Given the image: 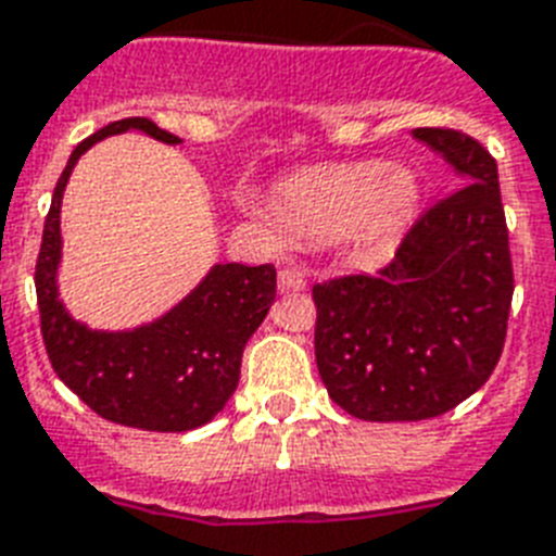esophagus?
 Listing matches in <instances>:
<instances>
[{
    "label": "esophagus",
    "instance_id": "34e87169",
    "mask_svg": "<svg viewBox=\"0 0 556 556\" xmlns=\"http://www.w3.org/2000/svg\"><path fill=\"white\" fill-rule=\"evenodd\" d=\"M305 288V277L296 268H282L279 270V291H302Z\"/></svg>",
    "mask_w": 556,
    "mask_h": 556
}]
</instances>
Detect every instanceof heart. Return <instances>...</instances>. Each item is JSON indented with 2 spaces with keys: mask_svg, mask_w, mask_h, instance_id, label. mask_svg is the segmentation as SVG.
<instances>
[{
  "mask_svg": "<svg viewBox=\"0 0 556 556\" xmlns=\"http://www.w3.org/2000/svg\"><path fill=\"white\" fill-rule=\"evenodd\" d=\"M419 197L417 179L377 162L325 165L288 179L274 193V216L291 237L337 242L354 233L382 242L403 225Z\"/></svg>",
  "mask_w": 556,
  "mask_h": 556,
  "instance_id": "b5f03b06",
  "label": "heart"
}]
</instances>
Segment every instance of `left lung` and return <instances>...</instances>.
I'll return each mask as SVG.
<instances>
[{"label":"left lung","mask_w":556,"mask_h":556,"mask_svg":"<svg viewBox=\"0 0 556 556\" xmlns=\"http://www.w3.org/2000/svg\"><path fill=\"white\" fill-rule=\"evenodd\" d=\"M457 185L419 216L377 274L314 286V351L328 396L368 422L457 408L497 368L514 268L497 162L454 128H417Z\"/></svg>","instance_id":"1"}]
</instances>
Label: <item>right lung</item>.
Instances as JSON below:
<instances>
[{"label": "right lung", "instance_id": "obj_1", "mask_svg": "<svg viewBox=\"0 0 556 556\" xmlns=\"http://www.w3.org/2000/svg\"><path fill=\"white\" fill-rule=\"evenodd\" d=\"M130 128L168 146L179 142L146 116H130L111 122L74 148L53 188L36 260L39 323L53 371L90 410L119 426L179 434L211 422L237 391L245 342L277 296V268L214 265L165 317L134 331H93L76 323L56 291L62 193L76 160L93 142Z\"/></svg>", "mask_w": 556, "mask_h": 556}]
</instances>
